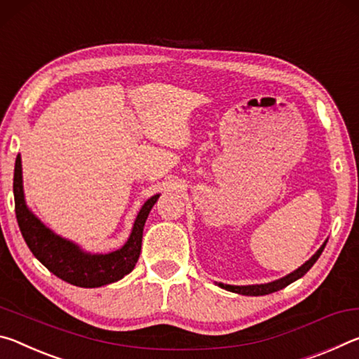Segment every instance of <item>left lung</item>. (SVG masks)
<instances>
[{
  "instance_id": "8db88e82",
  "label": "left lung",
  "mask_w": 359,
  "mask_h": 359,
  "mask_svg": "<svg viewBox=\"0 0 359 359\" xmlns=\"http://www.w3.org/2000/svg\"><path fill=\"white\" fill-rule=\"evenodd\" d=\"M327 242V240H326ZM326 242L320 246V250L315 252V255L310 257V259L302 264L301 267L296 269L294 272L287 273L286 277L280 278V280H275V281H270V283H261V285H246V286H235V285H224V283H216L218 286H221L222 290H227V291H232V292H237V294H242V296H266L270 294V292H275V291H280L283 290L285 286L291 285L292 281L299 280L301 277H304L305 273L309 272L310 269H312L313 264L318 261V257L321 256L323 250H325Z\"/></svg>"
}]
</instances>
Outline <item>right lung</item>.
Wrapping results in <instances>:
<instances>
[{
	"instance_id": "obj_1",
	"label": "right lung",
	"mask_w": 359,
	"mask_h": 359,
	"mask_svg": "<svg viewBox=\"0 0 359 359\" xmlns=\"http://www.w3.org/2000/svg\"><path fill=\"white\" fill-rule=\"evenodd\" d=\"M158 197L161 194H156L144 202L135 218L127 242L119 250L104 252V255L103 252H90L82 250L72 240L57 235L27 207L25 194H23L20 154L15 158V216L23 238L34 257L47 270H50L55 277L62 278L67 283L79 287H100L114 283L132 272L140 257L144 222Z\"/></svg>"
}]
</instances>
